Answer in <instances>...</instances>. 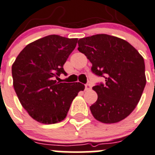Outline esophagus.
I'll return each mask as SVG.
<instances>
[{
  "instance_id": "esophagus-1",
  "label": "esophagus",
  "mask_w": 155,
  "mask_h": 155,
  "mask_svg": "<svg viewBox=\"0 0 155 155\" xmlns=\"http://www.w3.org/2000/svg\"><path fill=\"white\" fill-rule=\"evenodd\" d=\"M91 89H92V86H91V84H86V86H85V90L86 91L90 90Z\"/></svg>"
}]
</instances>
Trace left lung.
<instances>
[{
	"mask_svg": "<svg viewBox=\"0 0 155 155\" xmlns=\"http://www.w3.org/2000/svg\"><path fill=\"white\" fill-rule=\"evenodd\" d=\"M78 50L92 63V73L105 83L92 87L97 101L90 106L94 118L102 123H116L138 105L146 85L141 55L128 42L107 34L79 39Z\"/></svg>",
	"mask_w": 155,
	"mask_h": 155,
	"instance_id": "left-lung-1",
	"label": "left lung"
}]
</instances>
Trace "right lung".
I'll return each instance as SVG.
<instances>
[{
    "mask_svg": "<svg viewBox=\"0 0 155 155\" xmlns=\"http://www.w3.org/2000/svg\"><path fill=\"white\" fill-rule=\"evenodd\" d=\"M77 38L49 35L27 45L12 66L13 85L22 106L36 121L55 124L66 117L70 105L85 86L56 80L66 75L63 65Z\"/></svg>",
    "mask_w": 155,
    "mask_h": 155,
    "instance_id": "add662e5",
    "label": "right lung"
}]
</instances>
